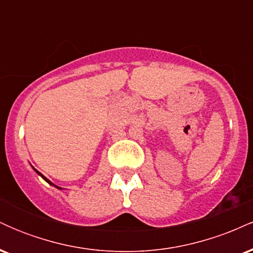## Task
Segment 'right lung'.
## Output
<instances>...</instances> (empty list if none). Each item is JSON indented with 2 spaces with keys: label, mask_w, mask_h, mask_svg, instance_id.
<instances>
[{
  "label": "right lung",
  "mask_w": 253,
  "mask_h": 253,
  "mask_svg": "<svg viewBox=\"0 0 253 253\" xmlns=\"http://www.w3.org/2000/svg\"><path fill=\"white\" fill-rule=\"evenodd\" d=\"M36 171H37V170H36ZM37 172H38V173H39V175H40V176H42V178H43V179H45V181H46V182H48V183H50V184H52V185H54V184H53V183H52L51 181H48V179H47V178H46V177H45V176H42V173H40V172H39V171H37ZM54 187H56V188H58V189H60V188H59V187H57V185H54Z\"/></svg>",
  "instance_id": "1"
}]
</instances>
